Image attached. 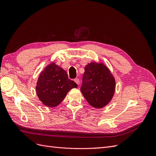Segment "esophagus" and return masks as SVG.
I'll return each mask as SVG.
<instances>
[{
	"label": "esophagus",
	"instance_id": "obj_1",
	"mask_svg": "<svg viewBox=\"0 0 156 156\" xmlns=\"http://www.w3.org/2000/svg\"><path fill=\"white\" fill-rule=\"evenodd\" d=\"M74 81H75L77 85H79V83H80V79H79V78H75V80H74Z\"/></svg>",
	"mask_w": 156,
	"mask_h": 156
}]
</instances>
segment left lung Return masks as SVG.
I'll list each match as a JSON object with an SVG mask.
<instances>
[{
  "instance_id": "1",
  "label": "left lung",
  "mask_w": 156,
  "mask_h": 156,
  "mask_svg": "<svg viewBox=\"0 0 156 156\" xmlns=\"http://www.w3.org/2000/svg\"><path fill=\"white\" fill-rule=\"evenodd\" d=\"M82 81L81 92L92 107L102 108L111 101L115 92L116 82L105 64L97 62L87 64Z\"/></svg>"
}]
</instances>
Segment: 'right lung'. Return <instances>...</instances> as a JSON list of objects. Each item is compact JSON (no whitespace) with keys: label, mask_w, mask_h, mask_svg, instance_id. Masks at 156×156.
<instances>
[{"label":"right lung","mask_w":156,"mask_h":156,"mask_svg":"<svg viewBox=\"0 0 156 156\" xmlns=\"http://www.w3.org/2000/svg\"><path fill=\"white\" fill-rule=\"evenodd\" d=\"M77 84L68 78L67 73L54 62L48 65L38 77L36 92L40 101L49 108L58 105Z\"/></svg>","instance_id":"1"}]
</instances>
